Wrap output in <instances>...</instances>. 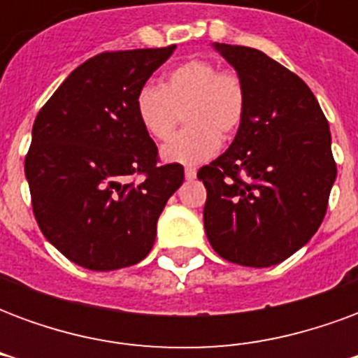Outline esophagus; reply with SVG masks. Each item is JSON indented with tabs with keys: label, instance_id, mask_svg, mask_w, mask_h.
I'll use <instances>...</instances> for the list:
<instances>
[{
	"label": "esophagus",
	"instance_id": "obj_1",
	"mask_svg": "<svg viewBox=\"0 0 358 358\" xmlns=\"http://www.w3.org/2000/svg\"><path fill=\"white\" fill-rule=\"evenodd\" d=\"M184 174H186V180H194L195 176H197V171H195L194 166H186Z\"/></svg>",
	"mask_w": 358,
	"mask_h": 358
}]
</instances>
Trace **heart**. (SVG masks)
Listing matches in <instances>:
<instances>
[{"mask_svg":"<svg viewBox=\"0 0 358 358\" xmlns=\"http://www.w3.org/2000/svg\"><path fill=\"white\" fill-rule=\"evenodd\" d=\"M248 94L241 76L220 69L207 59H189L166 71L155 86H143L136 94V118L149 138L164 141L178 124L184 130L161 151L166 163L195 164L207 161L245 118Z\"/></svg>","mask_w":358,"mask_h":358,"instance_id":"heart-1","label":"heart"}]
</instances>
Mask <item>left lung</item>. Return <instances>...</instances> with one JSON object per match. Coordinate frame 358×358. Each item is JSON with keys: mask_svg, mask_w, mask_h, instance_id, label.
Masks as SVG:
<instances>
[{"mask_svg": "<svg viewBox=\"0 0 358 358\" xmlns=\"http://www.w3.org/2000/svg\"><path fill=\"white\" fill-rule=\"evenodd\" d=\"M245 84L248 109L232 145L197 172L207 187L209 243L230 263L285 261L322 224L338 174L315 94L263 51L215 43Z\"/></svg>", "mask_w": 358, "mask_h": 358, "instance_id": "1", "label": "left lung"}]
</instances>
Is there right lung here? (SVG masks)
Segmentation results:
<instances>
[{"instance_id": "obj_1", "label": "right lung", "mask_w": 358, "mask_h": 358, "mask_svg": "<svg viewBox=\"0 0 358 358\" xmlns=\"http://www.w3.org/2000/svg\"><path fill=\"white\" fill-rule=\"evenodd\" d=\"M176 45L105 51L69 74L43 105L24 159L36 222L51 245L90 270L140 263L157 220L184 182L161 164L134 99ZM130 176H143L136 182Z\"/></svg>"}]
</instances>
